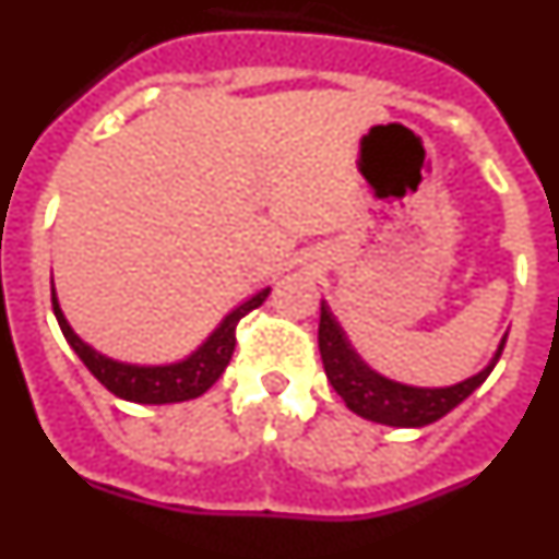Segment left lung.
Segmentation results:
<instances>
[{
    "label": "left lung",
    "mask_w": 559,
    "mask_h": 559,
    "mask_svg": "<svg viewBox=\"0 0 559 559\" xmlns=\"http://www.w3.org/2000/svg\"><path fill=\"white\" fill-rule=\"evenodd\" d=\"M503 344H507V335L498 341V349L487 360V367L471 378L451 383V386H412V383H400V380L386 378V374L369 367L367 360L358 355V349L353 347L347 330L341 328L330 305L322 299L319 353L324 360V372H328L338 397L347 403L349 412L380 423V426L423 428L442 419L490 378L503 353Z\"/></svg>",
    "instance_id": "obj_1"
}]
</instances>
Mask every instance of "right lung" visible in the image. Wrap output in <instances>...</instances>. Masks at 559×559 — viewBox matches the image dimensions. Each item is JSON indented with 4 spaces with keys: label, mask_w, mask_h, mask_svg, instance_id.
Wrapping results in <instances>:
<instances>
[{
    "label": "right lung",
    "mask_w": 559,
    "mask_h": 559,
    "mask_svg": "<svg viewBox=\"0 0 559 559\" xmlns=\"http://www.w3.org/2000/svg\"><path fill=\"white\" fill-rule=\"evenodd\" d=\"M269 294L271 288H260L257 294H251L246 302L231 308L221 319L218 328L212 330L190 355H185L179 360H170V364H128V360H117L97 353L67 322L61 302H58L56 285H52V310H56V319L61 324V333L69 347L75 349L78 358L86 364L88 372L95 374L108 392L128 400V403L165 406V403H185V400L201 397L224 374V369L229 367L231 353H235L237 322L254 308H260Z\"/></svg>",
    "instance_id": "right-lung-1"
}]
</instances>
